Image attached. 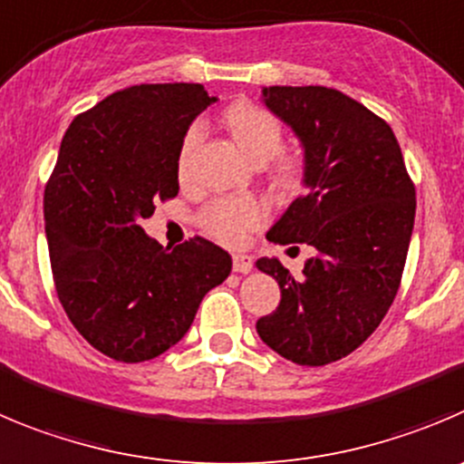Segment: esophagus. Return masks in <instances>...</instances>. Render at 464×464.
<instances>
[{"label": "esophagus", "mask_w": 464, "mask_h": 464, "mask_svg": "<svg viewBox=\"0 0 464 464\" xmlns=\"http://www.w3.org/2000/svg\"><path fill=\"white\" fill-rule=\"evenodd\" d=\"M252 267H254L252 256H246V254H236V256H233V270L240 272V275L252 272Z\"/></svg>", "instance_id": "obj_1"}]
</instances>
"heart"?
Returning a JSON list of instances; mask_svg holds the SVG:
<instances>
[{
	"label": "heart",
	"instance_id": "b5f03b06",
	"mask_svg": "<svg viewBox=\"0 0 464 464\" xmlns=\"http://www.w3.org/2000/svg\"><path fill=\"white\" fill-rule=\"evenodd\" d=\"M224 123L228 132L240 146L242 153L256 164H266L275 160L276 179L284 185H293L302 179V162L293 155H284V125L279 123L272 111L254 102H236L224 111ZM201 141V128L192 125L185 132L179 149V173L185 176L192 162V155ZM267 218V210L256 198H218L208 203L201 212V227L212 237L240 245L246 233L261 227Z\"/></svg>",
	"mask_w": 464,
	"mask_h": 464
}]
</instances>
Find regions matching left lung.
Instances as JSON below:
<instances>
[{
  "instance_id": "1",
  "label": "left lung",
  "mask_w": 464,
  "mask_h": 464,
  "mask_svg": "<svg viewBox=\"0 0 464 464\" xmlns=\"http://www.w3.org/2000/svg\"><path fill=\"white\" fill-rule=\"evenodd\" d=\"M263 101L300 137L306 185L267 240L304 242L315 256L302 276L276 258H258L281 302L258 318L256 332L281 357L324 366L369 339L396 297L414 228V183L387 121L350 95L270 86Z\"/></svg>"
}]
</instances>
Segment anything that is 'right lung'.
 Returning a JSON list of instances; mask_svg holds the SVG:
<instances>
[{"instance_id": "add662e5", "label": "right lung", "mask_w": 464, "mask_h": 464, "mask_svg": "<svg viewBox=\"0 0 464 464\" xmlns=\"http://www.w3.org/2000/svg\"><path fill=\"white\" fill-rule=\"evenodd\" d=\"M215 98L201 84H140L107 95L66 130L43 212L52 276L75 330L137 363L179 343L203 295L231 275L222 246H162L141 228L179 194V149Z\"/></svg>"}]
</instances>
